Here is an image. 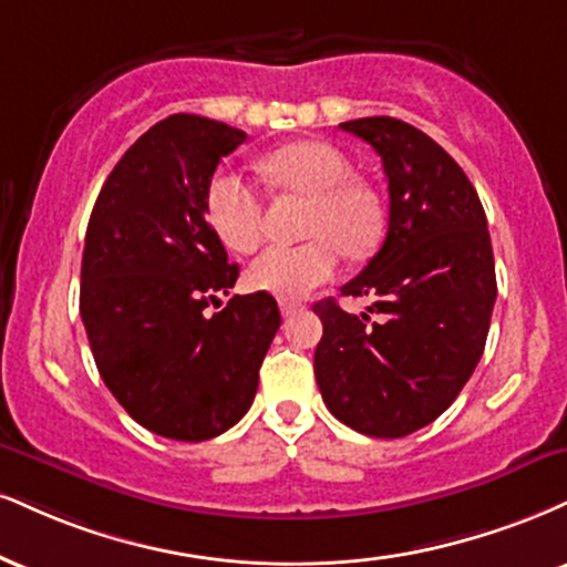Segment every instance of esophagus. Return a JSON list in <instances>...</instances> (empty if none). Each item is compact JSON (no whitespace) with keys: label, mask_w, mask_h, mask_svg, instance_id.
<instances>
[{"label":"esophagus","mask_w":567,"mask_h":567,"mask_svg":"<svg viewBox=\"0 0 567 567\" xmlns=\"http://www.w3.org/2000/svg\"><path fill=\"white\" fill-rule=\"evenodd\" d=\"M301 309H303V306L296 303V301H282V303H279V311H282L285 319L292 317V313H298Z\"/></svg>","instance_id":"obj_1"}]
</instances>
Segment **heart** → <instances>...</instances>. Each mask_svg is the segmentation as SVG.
I'll return each mask as SVG.
<instances>
[{"mask_svg": "<svg viewBox=\"0 0 567 567\" xmlns=\"http://www.w3.org/2000/svg\"><path fill=\"white\" fill-rule=\"evenodd\" d=\"M261 174L285 193L309 197L298 245H269L250 261L245 279L275 298H301L332 279L338 248L361 258L383 235V210L367 184L351 179V163L319 140L285 142L258 161ZM206 216L216 237L231 250H254L261 240V197L240 174L218 172L206 189Z\"/></svg>", "mask_w": 567, "mask_h": 567, "instance_id": "heart-1", "label": "heart"}]
</instances>
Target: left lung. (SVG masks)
Segmentation results:
<instances>
[{
  "label": "left lung",
  "mask_w": 567,
  "mask_h": 567,
  "mask_svg": "<svg viewBox=\"0 0 567 567\" xmlns=\"http://www.w3.org/2000/svg\"><path fill=\"white\" fill-rule=\"evenodd\" d=\"M340 128L383 161L391 214L383 248L340 288L370 298L367 311L332 298L313 306L324 324L313 374L343 425L401 439L446 412L478 367L496 301L494 250L478 193L439 142L388 115Z\"/></svg>",
  "instance_id": "obj_1"
}]
</instances>
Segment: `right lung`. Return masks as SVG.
Segmentation results:
<instances>
[{
  "instance_id": "1",
  "label": "right lung",
  "mask_w": 567,
  "mask_h": 567,
  "mask_svg": "<svg viewBox=\"0 0 567 567\" xmlns=\"http://www.w3.org/2000/svg\"><path fill=\"white\" fill-rule=\"evenodd\" d=\"M243 142L221 121L168 115L115 163L89 216L79 306L94 364L128 417L163 439L208 441L240 422L282 322L269 292L206 313L240 275L206 189Z\"/></svg>"
}]
</instances>
